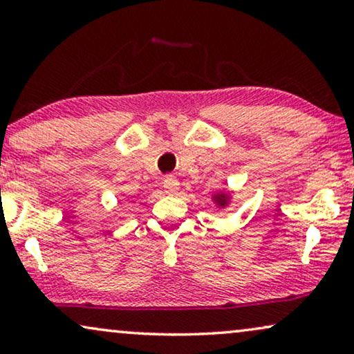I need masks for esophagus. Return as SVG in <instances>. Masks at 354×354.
Listing matches in <instances>:
<instances>
[{
    "mask_svg": "<svg viewBox=\"0 0 354 354\" xmlns=\"http://www.w3.org/2000/svg\"><path fill=\"white\" fill-rule=\"evenodd\" d=\"M163 189L167 194H176L179 191V181L173 175H167L163 179Z\"/></svg>",
    "mask_w": 354,
    "mask_h": 354,
    "instance_id": "esophagus-1",
    "label": "esophagus"
}]
</instances>
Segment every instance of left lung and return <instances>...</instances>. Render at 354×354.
<instances>
[{
	"instance_id": "1",
	"label": "left lung",
	"mask_w": 354,
	"mask_h": 354,
	"mask_svg": "<svg viewBox=\"0 0 354 354\" xmlns=\"http://www.w3.org/2000/svg\"><path fill=\"white\" fill-rule=\"evenodd\" d=\"M212 201L215 202V205L218 208H225L229 205V202H231V194L225 192V191H220V192H215L212 196Z\"/></svg>"
}]
</instances>
